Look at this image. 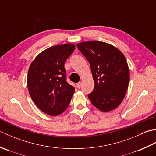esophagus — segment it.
<instances>
[{
  "mask_svg": "<svg viewBox=\"0 0 156 156\" xmlns=\"http://www.w3.org/2000/svg\"><path fill=\"white\" fill-rule=\"evenodd\" d=\"M81 82H78V83H77L76 84V87H77L78 88H80V87H81Z\"/></svg>",
  "mask_w": 156,
  "mask_h": 156,
  "instance_id": "1",
  "label": "esophagus"
}]
</instances>
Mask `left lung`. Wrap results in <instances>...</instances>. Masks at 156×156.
Here are the masks:
<instances>
[{"label": "left lung", "instance_id": "left-lung-1", "mask_svg": "<svg viewBox=\"0 0 156 156\" xmlns=\"http://www.w3.org/2000/svg\"><path fill=\"white\" fill-rule=\"evenodd\" d=\"M90 64L94 90L88 94L92 104L108 112L121 104L127 90L129 70L122 53L107 43L91 41L77 44Z\"/></svg>", "mask_w": 156, "mask_h": 156}]
</instances>
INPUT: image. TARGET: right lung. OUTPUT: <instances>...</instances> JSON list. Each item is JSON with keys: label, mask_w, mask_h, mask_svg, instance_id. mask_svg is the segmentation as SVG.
Segmentation results:
<instances>
[{"label": "right lung", "mask_w": 156, "mask_h": 156, "mask_svg": "<svg viewBox=\"0 0 156 156\" xmlns=\"http://www.w3.org/2000/svg\"><path fill=\"white\" fill-rule=\"evenodd\" d=\"M74 49L72 44L52 46L40 53L29 67V94L36 106L47 115L62 114L71 101L75 88L66 81L64 63Z\"/></svg>", "instance_id": "1"}]
</instances>
